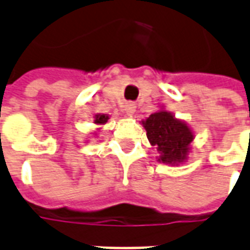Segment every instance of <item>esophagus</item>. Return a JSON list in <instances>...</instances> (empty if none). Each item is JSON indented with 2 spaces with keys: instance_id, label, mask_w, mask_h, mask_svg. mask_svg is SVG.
Segmentation results:
<instances>
[{
  "instance_id": "esophagus-1",
  "label": "esophagus",
  "mask_w": 250,
  "mask_h": 250,
  "mask_svg": "<svg viewBox=\"0 0 250 250\" xmlns=\"http://www.w3.org/2000/svg\"><path fill=\"white\" fill-rule=\"evenodd\" d=\"M125 114L128 115V117H132V115L135 114V111H136L135 104H132V103H129V104L125 105Z\"/></svg>"
}]
</instances>
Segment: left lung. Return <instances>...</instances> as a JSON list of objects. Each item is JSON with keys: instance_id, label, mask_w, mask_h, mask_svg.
I'll use <instances>...</instances> for the list:
<instances>
[{"instance_id": "obj_1", "label": "left lung", "mask_w": 250, "mask_h": 250, "mask_svg": "<svg viewBox=\"0 0 250 250\" xmlns=\"http://www.w3.org/2000/svg\"><path fill=\"white\" fill-rule=\"evenodd\" d=\"M141 123L150 145L155 146L159 153L158 162L177 167L188 160L195 133L186 122L160 107Z\"/></svg>"}]
</instances>
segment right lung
<instances>
[{"label":"right lung","mask_w":250,"mask_h":250,"mask_svg":"<svg viewBox=\"0 0 250 250\" xmlns=\"http://www.w3.org/2000/svg\"><path fill=\"white\" fill-rule=\"evenodd\" d=\"M107 121H109V115L107 114H103V113H97V114H95V117H93V123L97 125V132L101 129V125H106ZM97 132H95L93 135L97 136Z\"/></svg>","instance_id":"1"}]
</instances>
